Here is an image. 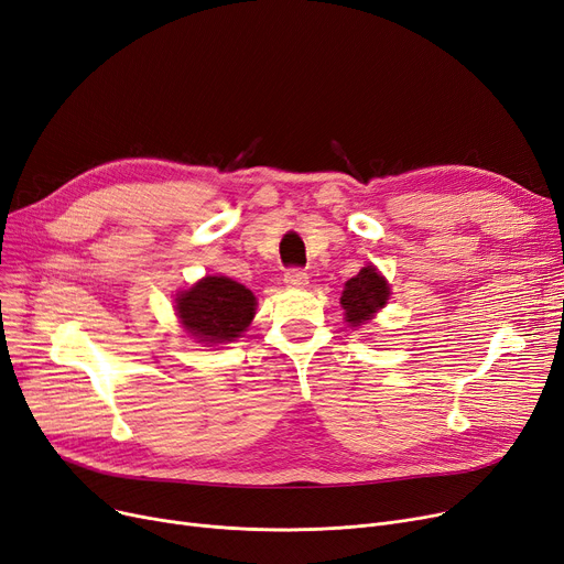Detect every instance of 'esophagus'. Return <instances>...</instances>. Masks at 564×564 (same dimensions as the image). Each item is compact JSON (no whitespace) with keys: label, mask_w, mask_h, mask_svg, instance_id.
I'll use <instances>...</instances> for the list:
<instances>
[{"label":"esophagus","mask_w":564,"mask_h":564,"mask_svg":"<svg viewBox=\"0 0 564 564\" xmlns=\"http://www.w3.org/2000/svg\"><path fill=\"white\" fill-rule=\"evenodd\" d=\"M283 281H285L288 288H306L308 285V274L304 272V269L292 267V269H288V272H285Z\"/></svg>","instance_id":"esophagus-1"}]
</instances>
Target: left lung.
Returning a JSON list of instances; mask_svg holds the SVG:
<instances>
[{
    "mask_svg": "<svg viewBox=\"0 0 564 564\" xmlns=\"http://www.w3.org/2000/svg\"><path fill=\"white\" fill-rule=\"evenodd\" d=\"M389 300V283L378 272L376 264H366L359 269V274L352 276L346 288H343L340 306L346 311V323L350 327H361L373 315L384 308Z\"/></svg>",
    "mask_w": 564,
    "mask_h": 564,
    "instance_id": "8db88e82",
    "label": "left lung"
}]
</instances>
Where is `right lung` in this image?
Masks as SVG:
<instances>
[{"mask_svg": "<svg viewBox=\"0 0 564 564\" xmlns=\"http://www.w3.org/2000/svg\"><path fill=\"white\" fill-rule=\"evenodd\" d=\"M256 295L228 276H205L175 297L184 329L207 346L232 343L251 325Z\"/></svg>", "mask_w": 564, "mask_h": 564, "instance_id": "obj_1", "label": "right lung"}]
</instances>
